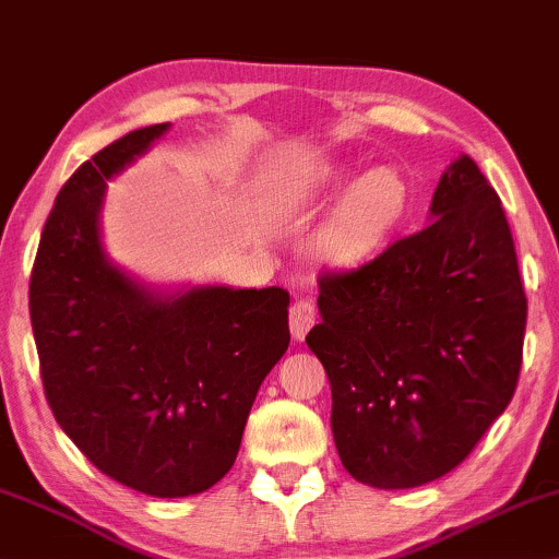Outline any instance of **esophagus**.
<instances>
[{
  "label": "esophagus",
  "instance_id": "34e87169",
  "mask_svg": "<svg viewBox=\"0 0 559 559\" xmlns=\"http://www.w3.org/2000/svg\"><path fill=\"white\" fill-rule=\"evenodd\" d=\"M317 322V304L312 296H299L292 304V335L294 341H304L307 332L312 330V324Z\"/></svg>",
  "mask_w": 559,
  "mask_h": 559
}]
</instances>
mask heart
<instances>
[{
  "label": "heart",
  "mask_w": 559,
  "mask_h": 559,
  "mask_svg": "<svg viewBox=\"0 0 559 559\" xmlns=\"http://www.w3.org/2000/svg\"><path fill=\"white\" fill-rule=\"evenodd\" d=\"M405 188L390 169H377L345 195L335 214L317 235L314 252L324 263H350L364 258L390 231L402 214Z\"/></svg>",
  "instance_id": "heart-1"
}]
</instances>
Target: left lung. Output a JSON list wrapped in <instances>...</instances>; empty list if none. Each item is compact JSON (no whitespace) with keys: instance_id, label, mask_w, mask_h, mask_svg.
<instances>
[{"instance_id":"8db88e82","label":"left lung","mask_w":559,"mask_h":559,"mask_svg":"<svg viewBox=\"0 0 559 559\" xmlns=\"http://www.w3.org/2000/svg\"><path fill=\"white\" fill-rule=\"evenodd\" d=\"M307 335L328 371L343 467L379 490L443 477L519 384L526 294L500 198L475 159L438 180L430 224L320 275Z\"/></svg>"}]
</instances>
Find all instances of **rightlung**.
Here are the masks:
<instances>
[{"label": "right lung", "mask_w": 559, "mask_h": 559, "mask_svg": "<svg viewBox=\"0 0 559 559\" xmlns=\"http://www.w3.org/2000/svg\"><path fill=\"white\" fill-rule=\"evenodd\" d=\"M167 131L126 133L67 180L35 255L31 322L63 433L116 483L186 498L231 469L260 384L292 335L278 286L167 294L110 263L100 237L108 180Z\"/></svg>", "instance_id": "right-lung-1"}]
</instances>
